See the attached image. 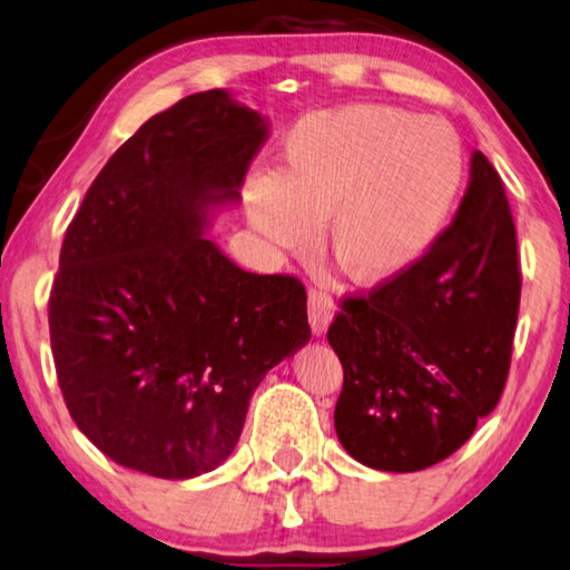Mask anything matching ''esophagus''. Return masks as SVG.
Here are the masks:
<instances>
[{"instance_id": "34e87169", "label": "esophagus", "mask_w": 570, "mask_h": 570, "mask_svg": "<svg viewBox=\"0 0 570 570\" xmlns=\"http://www.w3.org/2000/svg\"><path fill=\"white\" fill-rule=\"evenodd\" d=\"M307 302H309V325H312V333L323 335V333L327 331V325H331L333 315H335L333 296L327 294L325 288H309Z\"/></svg>"}]
</instances>
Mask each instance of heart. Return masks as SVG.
<instances>
[{
  "instance_id": "1",
  "label": "heart",
  "mask_w": 570,
  "mask_h": 570,
  "mask_svg": "<svg viewBox=\"0 0 570 570\" xmlns=\"http://www.w3.org/2000/svg\"><path fill=\"white\" fill-rule=\"evenodd\" d=\"M462 136L439 116L356 102L302 118L282 175L247 190L250 224L284 250H304L325 219L327 247L348 278L376 284L413 266L464 186Z\"/></svg>"
}]
</instances>
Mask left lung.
<instances>
[{
    "label": "left lung",
    "instance_id": "8db88e82",
    "mask_svg": "<svg viewBox=\"0 0 570 570\" xmlns=\"http://www.w3.org/2000/svg\"><path fill=\"white\" fill-rule=\"evenodd\" d=\"M519 296L507 190L483 151H472L452 224L400 276L343 296L327 327L343 364V449L387 472L426 470L454 454L507 387Z\"/></svg>",
    "mask_w": 570,
    "mask_h": 570
}]
</instances>
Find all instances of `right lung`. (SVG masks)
<instances>
[{
	"label": "right lung",
	"mask_w": 570,
	"mask_h": 570,
	"mask_svg": "<svg viewBox=\"0 0 570 570\" xmlns=\"http://www.w3.org/2000/svg\"><path fill=\"white\" fill-rule=\"evenodd\" d=\"M263 139L224 90L188 95L118 147L67 227L48 296L56 376L79 431L128 470L219 468L263 376L309 341L299 278L247 274L204 237Z\"/></svg>",
	"instance_id": "right-lung-1"
}]
</instances>
